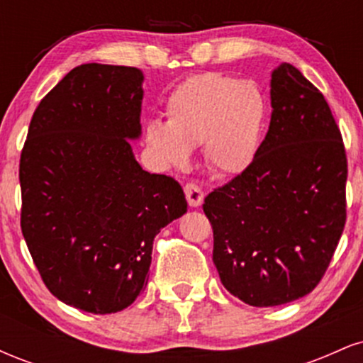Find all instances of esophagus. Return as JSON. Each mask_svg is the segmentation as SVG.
Listing matches in <instances>:
<instances>
[{"label":"esophagus","instance_id":"34e87169","mask_svg":"<svg viewBox=\"0 0 363 363\" xmlns=\"http://www.w3.org/2000/svg\"><path fill=\"white\" fill-rule=\"evenodd\" d=\"M184 193H186V198H187V203H189V206H199L203 203V198H205V193H203V189L199 187L196 182H187L184 186Z\"/></svg>","mask_w":363,"mask_h":363}]
</instances>
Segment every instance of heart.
Segmentation results:
<instances>
[{
	"label": "heart",
	"mask_w": 363,
	"mask_h": 363,
	"mask_svg": "<svg viewBox=\"0 0 363 363\" xmlns=\"http://www.w3.org/2000/svg\"><path fill=\"white\" fill-rule=\"evenodd\" d=\"M268 101L254 82L210 72L187 78L169 95L167 123L150 121L148 148L165 167H181L191 148L201 145L206 165L220 176L251 167L259 152Z\"/></svg>",
	"instance_id": "heart-1"
}]
</instances>
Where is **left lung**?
I'll return each instance as SVG.
<instances>
[{"mask_svg":"<svg viewBox=\"0 0 363 363\" xmlns=\"http://www.w3.org/2000/svg\"><path fill=\"white\" fill-rule=\"evenodd\" d=\"M272 107L251 167L203 205L222 285L254 307L311 294L347 222V150L324 95L285 62L272 74Z\"/></svg>","mask_w":363,"mask_h":363,"instance_id":"obj_1","label":"left lung"}]
</instances>
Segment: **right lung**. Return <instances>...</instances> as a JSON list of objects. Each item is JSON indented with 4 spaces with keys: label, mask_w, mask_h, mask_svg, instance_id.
Returning a JSON list of instances; mask_svg holds the SVG:
<instances>
[{
    "label": "right lung",
    "mask_w": 363,
    "mask_h": 363,
    "mask_svg": "<svg viewBox=\"0 0 363 363\" xmlns=\"http://www.w3.org/2000/svg\"><path fill=\"white\" fill-rule=\"evenodd\" d=\"M143 73L89 62L40 101L20 155V227L54 297L112 314L148 283L153 239L187 211L174 177L133 155Z\"/></svg>",
    "instance_id": "add662e5"
}]
</instances>
